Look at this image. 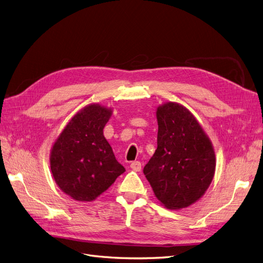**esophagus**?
I'll return each instance as SVG.
<instances>
[{
  "label": "esophagus",
  "mask_w": 263,
  "mask_h": 263,
  "mask_svg": "<svg viewBox=\"0 0 263 263\" xmlns=\"http://www.w3.org/2000/svg\"><path fill=\"white\" fill-rule=\"evenodd\" d=\"M130 167L135 171V172H140V171L142 170V164L140 161H133L131 164H130Z\"/></svg>",
  "instance_id": "34e87169"
}]
</instances>
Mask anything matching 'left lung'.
Masks as SVG:
<instances>
[{
	"label": "left lung",
	"mask_w": 263,
	"mask_h": 263,
	"mask_svg": "<svg viewBox=\"0 0 263 263\" xmlns=\"http://www.w3.org/2000/svg\"><path fill=\"white\" fill-rule=\"evenodd\" d=\"M157 149L144 167L156 198L168 210L200 200L216 168L213 144L191 111L175 102L159 105Z\"/></svg>",
	"instance_id": "obj_1"
}]
</instances>
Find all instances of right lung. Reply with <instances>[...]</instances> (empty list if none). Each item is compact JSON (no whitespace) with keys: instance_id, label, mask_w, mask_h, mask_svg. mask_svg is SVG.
<instances>
[{"instance_id":"add662e5","label":"right lung","mask_w":263,"mask_h":263,"mask_svg":"<svg viewBox=\"0 0 263 263\" xmlns=\"http://www.w3.org/2000/svg\"><path fill=\"white\" fill-rule=\"evenodd\" d=\"M111 114L110 107L97 103L85 106L51 147L50 170L55 184L76 201H95L125 171L103 134Z\"/></svg>"}]
</instances>
